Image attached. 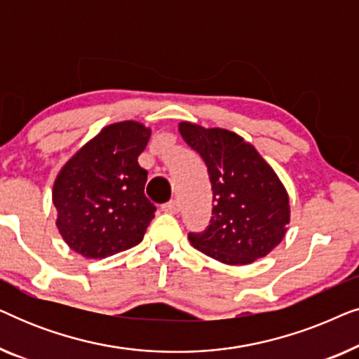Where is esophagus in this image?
I'll use <instances>...</instances> for the list:
<instances>
[{"label":"esophagus","mask_w":359,"mask_h":359,"mask_svg":"<svg viewBox=\"0 0 359 359\" xmlns=\"http://www.w3.org/2000/svg\"><path fill=\"white\" fill-rule=\"evenodd\" d=\"M161 209H163V212L176 214L180 210V204H178V201H170V203L161 205Z\"/></svg>","instance_id":"obj_1"}]
</instances>
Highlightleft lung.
<instances>
[{"label":"left lung","mask_w":359,"mask_h":359,"mask_svg":"<svg viewBox=\"0 0 359 359\" xmlns=\"http://www.w3.org/2000/svg\"><path fill=\"white\" fill-rule=\"evenodd\" d=\"M180 134L208 166L212 217L208 229L188 235L191 245L225 264H250L266 257L286 235L287 191L257 149L225 129L180 122Z\"/></svg>","instance_id":"1"}]
</instances>
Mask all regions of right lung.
Segmentation results:
<instances>
[{
	"mask_svg": "<svg viewBox=\"0 0 359 359\" xmlns=\"http://www.w3.org/2000/svg\"><path fill=\"white\" fill-rule=\"evenodd\" d=\"M150 129L135 121L101 129L57 175L52 201L57 229L73 252L106 258L139 245L156 208L144 193L139 155Z\"/></svg>",
	"mask_w": 359,
	"mask_h": 359,
	"instance_id": "right-lung-1",
	"label": "right lung"
}]
</instances>
